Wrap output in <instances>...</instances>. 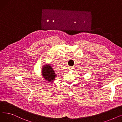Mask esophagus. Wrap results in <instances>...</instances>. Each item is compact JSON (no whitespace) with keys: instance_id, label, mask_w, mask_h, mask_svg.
Masks as SVG:
<instances>
[{"instance_id":"34e87169","label":"esophagus","mask_w":122,"mask_h":122,"mask_svg":"<svg viewBox=\"0 0 122 122\" xmlns=\"http://www.w3.org/2000/svg\"><path fill=\"white\" fill-rule=\"evenodd\" d=\"M73 67H70V69H73Z\"/></svg>"}]
</instances>
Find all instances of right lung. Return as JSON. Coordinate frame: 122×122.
Segmentation results:
<instances>
[{
  "instance_id": "add662e5",
  "label": "right lung",
  "mask_w": 122,
  "mask_h": 122,
  "mask_svg": "<svg viewBox=\"0 0 122 122\" xmlns=\"http://www.w3.org/2000/svg\"><path fill=\"white\" fill-rule=\"evenodd\" d=\"M41 72L43 78L48 81L52 82L57 76L53 68L49 64L44 65L42 68Z\"/></svg>"
}]
</instances>
